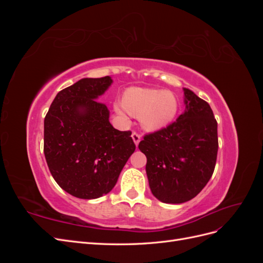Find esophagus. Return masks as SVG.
Here are the masks:
<instances>
[{
    "mask_svg": "<svg viewBox=\"0 0 263 263\" xmlns=\"http://www.w3.org/2000/svg\"><path fill=\"white\" fill-rule=\"evenodd\" d=\"M132 138H133V140H134V142H135V145L138 146L139 141H140V139H141V136H140V135L134 132V133L132 134Z\"/></svg>",
    "mask_w": 263,
    "mask_h": 263,
    "instance_id": "34e87169",
    "label": "esophagus"
}]
</instances>
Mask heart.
Returning a JSON list of instances; mask_svg holds the SVG:
<instances>
[{
  "label": "heart",
  "mask_w": 263,
  "mask_h": 263,
  "mask_svg": "<svg viewBox=\"0 0 263 263\" xmlns=\"http://www.w3.org/2000/svg\"><path fill=\"white\" fill-rule=\"evenodd\" d=\"M179 108L178 99L172 92L147 87H129L123 97V104L116 103V113L139 117L146 130H159L168 126L176 117Z\"/></svg>",
  "instance_id": "obj_1"
}]
</instances>
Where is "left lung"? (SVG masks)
I'll use <instances>...</instances> for the list:
<instances>
[{
  "instance_id": "8db88e82",
  "label": "left lung",
  "mask_w": 263,
  "mask_h": 263,
  "mask_svg": "<svg viewBox=\"0 0 263 263\" xmlns=\"http://www.w3.org/2000/svg\"><path fill=\"white\" fill-rule=\"evenodd\" d=\"M185 109L177 121L146 135L139 150L147 157L151 193L166 204L192 200L208 184L218 150L217 122L208 102L183 87Z\"/></svg>"
}]
</instances>
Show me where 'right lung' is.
<instances>
[{"mask_svg": "<svg viewBox=\"0 0 263 263\" xmlns=\"http://www.w3.org/2000/svg\"><path fill=\"white\" fill-rule=\"evenodd\" d=\"M110 77L84 78L60 91L44 122V154L50 173L69 194L93 200L113 190L136 149L130 132L115 129L99 102Z\"/></svg>", "mask_w": 263, "mask_h": 263, "instance_id": "1", "label": "right lung"}]
</instances>
